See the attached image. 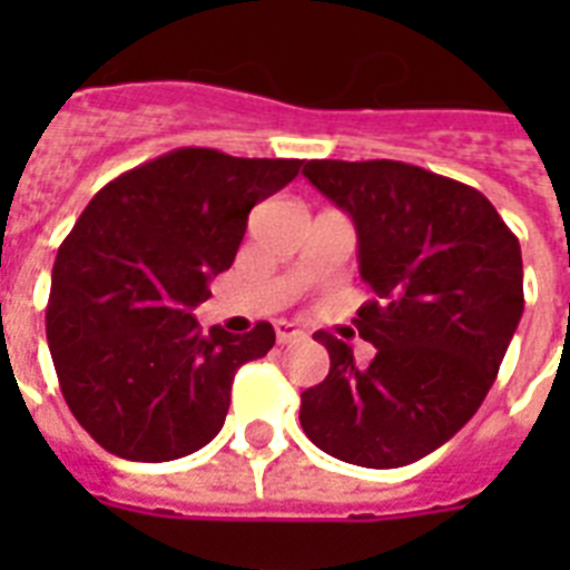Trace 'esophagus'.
Returning <instances> with one entry per match:
<instances>
[{
    "label": "esophagus",
    "mask_w": 570,
    "mask_h": 570,
    "mask_svg": "<svg viewBox=\"0 0 570 570\" xmlns=\"http://www.w3.org/2000/svg\"><path fill=\"white\" fill-rule=\"evenodd\" d=\"M275 337L277 343H293V340H302L304 337V331L295 325V322H275Z\"/></svg>",
    "instance_id": "34e87169"
}]
</instances>
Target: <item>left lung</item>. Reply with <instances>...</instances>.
I'll use <instances>...</instances> for the list:
<instances>
[{
  "label": "left lung",
  "instance_id": "8db88e82",
  "mask_svg": "<svg viewBox=\"0 0 570 570\" xmlns=\"http://www.w3.org/2000/svg\"><path fill=\"white\" fill-rule=\"evenodd\" d=\"M304 177L352 215L361 277L379 302L357 311L375 346L357 366L328 331L331 370L302 393V429L357 468H405L450 441L494 384L523 313L521 245L491 200L393 159H313Z\"/></svg>",
  "mask_w": 570,
  "mask_h": 570
}]
</instances>
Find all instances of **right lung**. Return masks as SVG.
<instances>
[{"mask_svg": "<svg viewBox=\"0 0 570 570\" xmlns=\"http://www.w3.org/2000/svg\"><path fill=\"white\" fill-rule=\"evenodd\" d=\"M302 159L180 147L102 186L58 248L47 340L67 407L102 450L174 461L222 432L233 375L275 328L200 334L195 307L233 266L259 200Z\"/></svg>", "mask_w": 570, "mask_h": 570, "instance_id": "1", "label": "right lung"}]
</instances>
